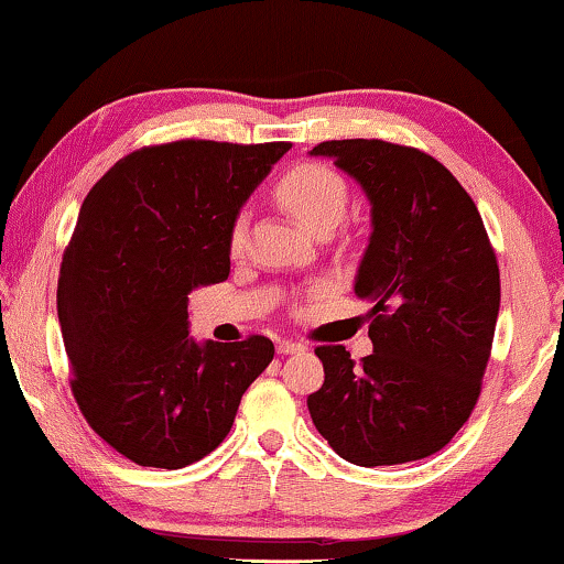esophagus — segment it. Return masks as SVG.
Here are the masks:
<instances>
[{
  "label": "esophagus",
  "instance_id": "esophagus-1",
  "mask_svg": "<svg viewBox=\"0 0 564 564\" xmlns=\"http://www.w3.org/2000/svg\"><path fill=\"white\" fill-rule=\"evenodd\" d=\"M300 351H305V344H300V341H280L276 344V354H300Z\"/></svg>",
  "mask_w": 564,
  "mask_h": 564
}]
</instances>
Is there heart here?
I'll return each mask as SVG.
<instances>
[{"mask_svg":"<svg viewBox=\"0 0 564 564\" xmlns=\"http://www.w3.org/2000/svg\"><path fill=\"white\" fill-rule=\"evenodd\" d=\"M276 199L300 226L313 230H334L341 223L349 189L334 169L323 164H300L290 169L276 184ZM246 241V218H238L230 228V249L241 251Z\"/></svg>","mask_w":564,"mask_h":564,"instance_id":"obj_1","label":"heart"}]
</instances>
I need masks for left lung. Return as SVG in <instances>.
<instances>
[{
    "label": "left lung",
    "instance_id": "8db88e82",
    "mask_svg": "<svg viewBox=\"0 0 564 564\" xmlns=\"http://www.w3.org/2000/svg\"><path fill=\"white\" fill-rule=\"evenodd\" d=\"M369 199L372 234L354 295L375 307L372 354L318 346L323 388L307 411L338 457L403 465L452 442L480 398L500 307L496 251L473 197L429 153L384 141H326Z\"/></svg>",
    "mask_w": 564,
    "mask_h": 564
}]
</instances>
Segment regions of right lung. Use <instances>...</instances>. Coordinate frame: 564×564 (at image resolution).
<instances>
[{
  "label": "right lung",
  "mask_w": 564,
  "mask_h": 564,
  "mask_svg": "<svg viewBox=\"0 0 564 564\" xmlns=\"http://www.w3.org/2000/svg\"><path fill=\"white\" fill-rule=\"evenodd\" d=\"M290 143L176 141L120 159L84 199L58 280L72 390L89 426L141 467L180 469L234 426L264 336H189L187 295L228 280L230 228Z\"/></svg>",
  "instance_id": "1"
}]
</instances>
